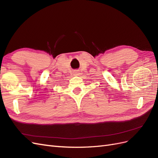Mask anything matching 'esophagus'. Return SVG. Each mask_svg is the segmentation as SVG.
<instances>
[{
	"instance_id": "obj_1",
	"label": "esophagus",
	"mask_w": 158,
	"mask_h": 158,
	"mask_svg": "<svg viewBox=\"0 0 158 158\" xmlns=\"http://www.w3.org/2000/svg\"><path fill=\"white\" fill-rule=\"evenodd\" d=\"M78 73H79V72H78V70H76V71H74V74L75 75H78Z\"/></svg>"
}]
</instances>
